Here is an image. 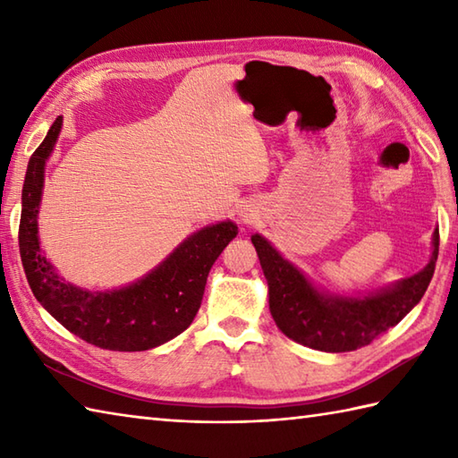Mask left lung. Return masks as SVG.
I'll return each mask as SVG.
<instances>
[{"label":"left lung","mask_w":458,"mask_h":458,"mask_svg":"<svg viewBox=\"0 0 458 458\" xmlns=\"http://www.w3.org/2000/svg\"><path fill=\"white\" fill-rule=\"evenodd\" d=\"M251 244L267 279L269 310L281 333L323 352H350L395 327L420 303L435 271L439 230H435L433 256L425 269L369 297L320 295L266 238L251 236Z\"/></svg>","instance_id":"obj_1"}]
</instances>
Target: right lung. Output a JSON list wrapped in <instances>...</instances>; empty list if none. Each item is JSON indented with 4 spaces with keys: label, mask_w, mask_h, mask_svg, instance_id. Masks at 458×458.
Segmentation results:
<instances>
[{
    "label": "right lung",
    "mask_w": 458,
    "mask_h": 458,
    "mask_svg": "<svg viewBox=\"0 0 458 458\" xmlns=\"http://www.w3.org/2000/svg\"><path fill=\"white\" fill-rule=\"evenodd\" d=\"M63 118L53 122L47 138L29 159L19 222V254L37 297L48 313L89 344L118 352H140L159 346L187 330L197 317L214 261L236 238L238 226L220 222L202 228L173 251L138 284L108 293L76 289L55 274L43 258L37 236L45 161L51 155Z\"/></svg>",
    "instance_id": "right-lung-1"
}]
</instances>
